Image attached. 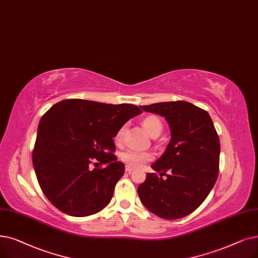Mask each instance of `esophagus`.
I'll return each instance as SVG.
<instances>
[{
	"label": "esophagus",
	"instance_id": "1",
	"mask_svg": "<svg viewBox=\"0 0 258 258\" xmlns=\"http://www.w3.org/2000/svg\"><path fill=\"white\" fill-rule=\"evenodd\" d=\"M134 170H135V169H134V167H132V166H130V165H126V166H125V171H126L127 173H132Z\"/></svg>",
	"mask_w": 258,
	"mask_h": 258
}]
</instances>
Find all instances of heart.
I'll return each instance as SVG.
<instances>
[{
  "label": "heart",
  "mask_w": 258,
  "mask_h": 258,
  "mask_svg": "<svg viewBox=\"0 0 258 258\" xmlns=\"http://www.w3.org/2000/svg\"><path fill=\"white\" fill-rule=\"evenodd\" d=\"M142 124L152 137L154 135H156V134H160L163 128L161 120L156 116H149L147 118H144ZM124 131H125V125H122L117 131V133L115 134V137H114V140L116 143L121 142ZM120 159L122 162L126 163L127 165H130L132 167H138V166L143 165L144 163H147L148 161L152 160L153 153H151L149 151L127 149L120 154Z\"/></svg>",
  "instance_id": "b5f03b06"
}]
</instances>
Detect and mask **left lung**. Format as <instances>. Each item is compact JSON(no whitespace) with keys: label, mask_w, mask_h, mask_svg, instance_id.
<instances>
[{"label":"left lung","mask_w":258,"mask_h":258,"mask_svg":"<svg viewBox=\"0 0 258 258\" xmlns=\"http://www.w3.org/2000/svg\"><path fill=\"white\" fill-rule=\"evenodd\" d=\"M145 111L165 117L171 141L152 164L160 173H148L138 188L141 203L164 219L182 218L194 212L214 186L219 171L220 143L210 115L186 101L142 105ZM168 174H166V172ZM167 178L163 179L162 176Z\"/></svg>","instance_id":"1"}]
</instances>
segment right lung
Returning a JSON list of instances; mask_svg holds the SVG:
<instances>
[{
  "mask_svg": "<svg viewBox=\"0 0 258 258\" xmlns=\"http://www.w3.org/2000/svg\"><path fill=\"white\" fill-rule=\"evenodd\" d=\"M141 113L134 104L66 99L42 116L32 163L40 187L55 208L84 217L109 204L125 170L114 155L113 138L127 120Z\"/></svg>",
  "mask_w": 258,
  "mask_h": 258,
  "instance_id": "obj_1",
  "label": "right lung"
}]
</instances>
